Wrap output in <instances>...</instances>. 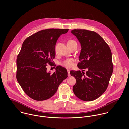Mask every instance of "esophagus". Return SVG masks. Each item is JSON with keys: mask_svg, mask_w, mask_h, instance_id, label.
Listing matches in <instances>:
<instances>
[{"mask_svg": "<svg viewBox=\"0 0 129 129\" xmlns=\"http://www.w3.org/2000/svg\"><path fill=\"white\" fill-rule=\"evenodd\" d=\"M68 76H71V74H70V72L69 70H68Z\"/></svg>", "mask_w": 129, "mask_h": 129, "instance_id": "34e87169", "label": "esophagus"}]
</instances>
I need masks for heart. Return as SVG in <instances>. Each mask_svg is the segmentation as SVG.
I'll return each mask as SVG.
<instances>
[{
    "instance_id": "heart-1",
    "label": "heart",
    "mask_w": 129,
    "mask_h": 129,
    "mask_svg": "<svg viewBox=\"0 0 129 129\" xmlns=\"http://www.w3.org/2000/svg\"><path fill=\"white\" fill-rule=\"evenodd\" d=\"M76 42L73 40H69L68 42V45H71L74 43H76ZM74 59L73 58H68L64 60L60 63V64L67 69L72 68L74 66Z\"/></svg>"
}]
</instances>
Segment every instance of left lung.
<instances>
[{
    "label": "left lung",
    "instance_id": "8db88e82",
    "mask_svg": "<svg viewBox=\"0 0 129 129\" xmlns=\"http://www.w3.org/2000/svg\"><path fill=\"white\" fill-rule=\"evenodd\" d=\"M71 32L80 43L81 50L77 67L87 72H70L76 79L73 86L75 96L85 101L99 97L107 89L113 71L110 47L97 33L85 29H74Z\"/></svg>",
    "mask_w": 129,
    "mask_h": 129
}]
</instances>
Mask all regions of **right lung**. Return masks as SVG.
<instances>
[{"label":"right lung","mask_w":129,"mask_h":129,"mask_svg":"<svg viewBox=\"0 0 129 129\" xmlns=\"http://www.w3.org/2000/svg\"><path fill=\"white\" fill-rule=\"evenodd\" d=\"M69 29H48L27 38L16 60V78L24 92L37 101L47 100L56 92L68 77L66 69L57 66L53 74L47 72V64L54 63L55 46L60 35ZM55 67L56 65H54Z\"/></svg>","instance_id":"obj_1"}]
</instances>
